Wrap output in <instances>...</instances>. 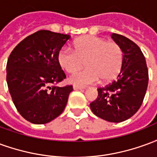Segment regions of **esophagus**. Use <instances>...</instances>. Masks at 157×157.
I'll use <instances>...</instances> for the list:
<instances>
[{"instance_id":"1","label":"esophagus","mask_w":157,"mask_h":157,"mask_svg":"<svg viewBox=\"0 0 157 157\" xmlns=\"http://www.w3.org/2000/svg\"><path fill=\"white\" fill-rule=\"evenodd\" d=\"M73 89L74 90H83V87H82V86H75L74 85L73 86Z\"/></svg>"}]
</instances>
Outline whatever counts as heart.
<instances>
[{
    "mask_svg": "<svg viewBox=\"0 0 157 157\" xmlns=\"http://www.w3.org/2000/svg\"><path fill=\"white\" fill-rule=\"evenodd\" d=\"M62 69L74 73L83 65L86 68L72 75L69 81L79 86L98 82H110L115 78L121 69L123 52L119 45L107 42L96 36H86L74 44V50L67 46L62 47L57 55Z\"/></svg>",
    "mask_w": 157,
    "mask_h": 157,
    "instance_id": "1",
    "label": "heart"
}]
</instances>
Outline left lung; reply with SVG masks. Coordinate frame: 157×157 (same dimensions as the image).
<instances>
[{
  "label": "left lung",
  "mask_w": 157,
  "mask_h": 157,
  "mask_svg": "<svg viewBox=\"0 0 157 157\" xmlns=\"http://www.w3.org/2000/svg\"><path fill=\"white\" fill-rule=\"evenodd\" d=\"M111 37L124 54L121 70L116 81L98 88V96L90 108L99 118L119 123L131 118L140 108L148 86V69L135 43L117 33Z\"/></svg>",
  "instance_id": "left-lung-1"
}]
</instances>
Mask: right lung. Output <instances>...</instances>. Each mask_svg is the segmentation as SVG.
Returning a JSON list of instances; mask_svg holds the SVG:
<instances>
[{
	"mask_svg": "<svg viewBox=\"0 0 157 157\" xmlns=\"http://www.w3.org/2000/svg\"><path fill=\"white\" fill-rule=\"evenodd\" d=\"M70 38L40 30L20 42L9 56V92L19 113L33 124H47L60 115L73 91L72 86H55L66 77L57 55Z\"/></svg>",
	"mask_w": 157,
	"mask_h": 157,
	"instance_id": "obj_1",
	"label": "right lung"
}]
</instances>
